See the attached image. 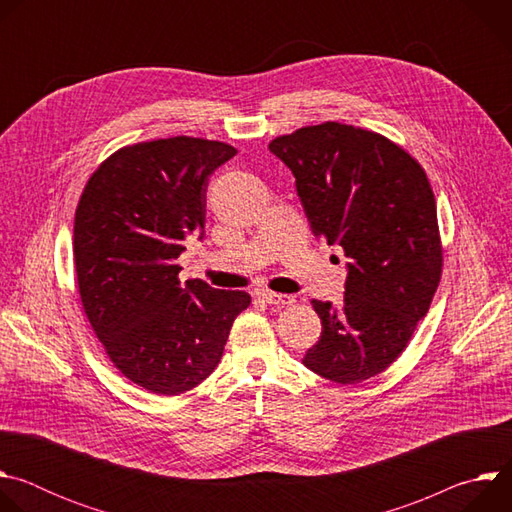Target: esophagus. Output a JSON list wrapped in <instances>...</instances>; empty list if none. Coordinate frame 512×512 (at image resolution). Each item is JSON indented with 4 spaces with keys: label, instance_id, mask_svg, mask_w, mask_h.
I'll use <instances>...</instances> for the list:
<instances>
[{
    "label": "esophagus",
    "instance_id": "34e87169",
    "mask_svg": "<svg viewBox=\"0 0 512 512\" xmlns=\"http://www.w3.org/2000/svg\"><path fill=\"white\" fill-rule=\"evenodd\" d=\"M259 298L271 306H291L296 302L294 296H287V294H275V291H261Z\"/></svg>",
    "mask_w": 512,
    "mask_h": 512
}]
</instances>
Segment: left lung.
Segmentation results:
<instances>
[{
  "mask_svg": "<svg viewBox=\"0 0 512 512\" xmlns=\"http://www.w3.org/2000/svg\"><path fill=\"white\" fill-rule=\"evenodd\" d=\"M269 150L296 176L312 233L348 257L340 306L312 300L320 340L304 364L354 385L409 344L442 277V241L425 170L381 133L326 121L279 135Z\"/></svg>",
  "mask_w": 512,
  "mask_h": 512,
  "instance_id": "8db88e82",
  "label": "left lung"
}]
</instances>
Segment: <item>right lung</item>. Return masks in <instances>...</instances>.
<instances>
[{
    "instance_id": "1",
    "label": "right lung",
    "mask_w": 512,
    "mask_h": 512,
    "mask_svg": "<svg viewBox=\"0 0 512 512\" xmlns=\"http://www.w3.org/2000/svg\"><path fill=\"white\" fill-rule=\"evenodd\" d=\"M237 150L202 137L141 141L111 154L75 212V269L85 314L115 367L156 395L200 385L223 356L245 291L180 285L176 259L202 239L208 176Z\"/></svg>"
}]
</instances>
